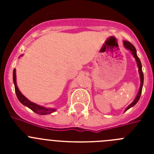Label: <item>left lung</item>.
Wrapping results in <instances>:
<instances>
[{"mask_svg": "<svg viewBox=\"0 0 154 154\" xmlns=\"http://www.w3.org/2000/svg\"><path fill=\"white\" fill-rule=\"evenodd\" d=\"M124 46L126 47V48H127V49H129L131 51L133 57L135 58L136 61H137V65H138V68H139L140 77V90H139V92H138V94H137V97H136L135 100H134V101H133V103H132L131 104H130V106H129L126 109V110H128L130 108H131L132 106H133L134 105L137 104V103L139 101L140 98L141 92H142V89H143V71H142V64H141V62H140V58H139L138 56H137V50H136L135 47H134V46H133V45L130 43V42H127V41H125L124 42Z\"/></svg>", "mask_w": 154, "mask_h": 154, "instance_id": "obj_1", "label": "left lung"}]
</instances>
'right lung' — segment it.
I'll list each match as a JSON object with an SVG mask.
<instances>
[{
	"label": "right lung",
	"instance_id": "add662e5",
	"mask_svg": "<svg viewBox=\"0 0 154 154\" xmlns=\"http://www.w3.org/2000/svg\"><path fill=\"white\" fill-rule=\"evenodd\" d=\"M13 81L14 84V89H15L16 95L18 99V100L22 103L23 105L26 106L29 109H31L33 112L35 113L39 114V115H46V114H50L51 112H54L56 109H51V108H45V107L41 106L35 104V103H32V102L29 101L28 99L24 96H23L21 92L19 91L18 88L17 86V82H16V73H15V69H14L13 71Z\"/></svg>",
	"mask_w": 154,
	"mask_h": 154
}]
</instances>
